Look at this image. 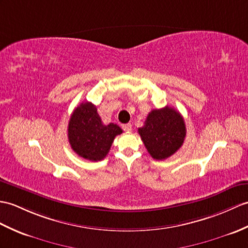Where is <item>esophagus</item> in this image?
Listing matches in <instances>:
<instances>
[{"label": "esophagus", "mask_w": 248, "mask_h": 248, "mask_svg": "<svg viewBox=\"0 0 248 248\" xmlns=\"http://www.w3.org/2000/svg\"><path fill=\"white\" fill-rule=\"evenodd\" d=\"M123 129H124V131L126 132V133H130V132L132 131V125H131V124H123Z\"/></svg>", "instance_id": "esophagus-1"}]
</instances>
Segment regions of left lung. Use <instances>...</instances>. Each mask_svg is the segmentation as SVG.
<instances>
[{"label": "left lung", "mask_w": 248, "mask_h": 248, "mask_svg": "<svg viewBox=\"0 0 248 248\" xmlns=\"http://www.w3.org/2000/svg\"><path fill=\"white\" fill-rule=\"evenodd\" d=\"M138 133L149 154L154 159L163 160L182 147L186 137V125L180 112L167 106L149 113Z\"/></svg>", "instance_id": "left-lung-1"}]
</instances>
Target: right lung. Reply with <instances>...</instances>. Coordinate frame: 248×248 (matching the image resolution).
Here are the masks:
<instances>
[{
  "label": "right lung",
  "instance_id": "1",
  "mask_svg": "<svg viewBox=\"0 0 248 248\" xmlns=\"http://www.w3.org/2000/svg\"><path fill=\"white\" fill-rule=\"evenodd\" d=\"M117 124H103L97 108L85 101L75 108L68 123L67 135L71 147L80 157L98 162L107 156L114 138L122 134Z\"/></svg>",
  "mask_w": 248,
  "mask_h": 248
}]
</instances>
